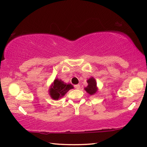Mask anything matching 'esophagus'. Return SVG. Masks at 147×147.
<instances>
[{
    "instance_id": "obj_1",
    "label": "esophagus",
    "mask_w": 147,
    "mask_h": 147,
    "mask_svg": "<svg viewBox=\"0 0 147 147\" xmlns=\"http://www.w3.org/2000/svg\"><path fill=\"white\" fill-rule=\"evenodd\" d=\"M74 87H75V88H76V89H79L80 85L79 84H76V85L74 86Z\"/></svg>"
}]
</instances>
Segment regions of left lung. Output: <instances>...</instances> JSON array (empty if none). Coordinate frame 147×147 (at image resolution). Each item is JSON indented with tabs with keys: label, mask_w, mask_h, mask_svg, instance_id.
<instances>
[{
	"label": "left lung",
	"mask_w": 147,
	"mask_h": 147,
	"mask_svg": "<svg viewBox=\"0 0 147 147\" xmlns=\"http://www.w3.org/2000/svg\"><path fill=\"white\" fill-rule=\"evenodd\" d=\"M88 85L86 88H85V90L90 94V95H94L97 91L96 88V81L93 77H91L87 81Z\"/></svg>",
	"instance_id": "8db88e82"
}]
</instances>
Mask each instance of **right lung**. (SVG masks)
<instances>
[{
    "label": "right lung",
    "instance_id": "obj_1",
    "mask_svg": "<svg viewBox=\"0 0 147 147\" xmlns=\"http://www.w3.org/2000/svg\"><path fill=\"white\" fill-rule=\"evenodd\" d=\"M71 88H74L73 86L71 84H66L61 80L56 79L54 80V83L50 89V95L53 99L58 100L63 97L66 93Z\"/></svg>",
    "mask_w": 147,
    "mask_h": 147
}]
</instances>
